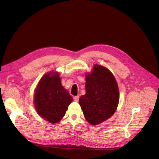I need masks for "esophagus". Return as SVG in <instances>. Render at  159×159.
Returning a JSON list of instances; mask_svg holds the SVG:
<instances>
[{"label": "esophagus", "instance_id": "34e87169", "mask_svg": "<svg viewBox=\"0 0 159 159\" xmlns=\"http://www.w3.org/2000/svg\"><path fill=\"white\" fill-rule=\"evenodd\" d=\"M79 95H76V96H75V97H73V100L75 101V102H78V100H79Z\"/></svg>", "mask_w": 159, "mask_h": 159}]
</instances>
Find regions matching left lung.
<instances>
[{
	"mask_svg": "<svg viewBox=\"0 0 159 159\" xmlns=\"http://www.w3.org/2000/svg\"><path fill=\"white\" fill-rule=\"evenodd\" d=\"M86 94L79 103L86 120L95 125L108 119L115 113L119 100L117 83L108 68L95 64L86 75Z\"/></svg>",
	"mask_w": 159,
	"mask_h": 159,
	"instance_id": "obj_1",
	"label": "left lung"
}]
</instances>
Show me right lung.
<instances>
[{
  "label": "right lung",
  "mask_w": 159,
  "mask_h": 159,
  "mask_svg": "<svg viewBox=\"0 0 159 159\" xmlns=\"http://www.w3.org/2000/svg\"><path fill=\"white\" fill-rule=\"evenodd\" d=\"M73 98L62 86L58 73L49 72L40 80L34 94V105L39 116L50 123L59 122Z\"/></svg>",
  "instance_id": "add662e5"
}]
</instances>
